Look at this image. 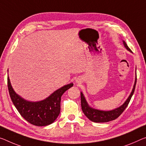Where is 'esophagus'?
<instances>
[{
	"mask_svg": "<svg viewBox=\"0 0 146 146\" xmlns=\"http://www.w3.org/2000/svg\"><path fill=\"white\" fill-rule=\"evenodd\" d=\"M76 82H78V80H76Z\"/></svg>",
	"mask_w": 146,
	"mask_h": 146,
	"instance_id": "esophagus-1",
	"label": "esophagus"
}]
</instances>
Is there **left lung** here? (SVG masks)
I'll use <instances>...</instances> for the list:
<instances>
[{"mask_svg":"<svg viewBox=\"0 0 146 146\" xmlns=\"http://www.w3.org/2000/svg\"><path fill=\"white\" fill-rule=\"evenodd\" d=\"M123 45L126 48L128 51L132 53V51L130 50V48L128 47L125 41H123ZM136 84V77H135V82H134V84L133 86V89L132 90L131 94L129 96L126 100L121 106L117 108L112 110L110 111H104V110H100L95 109L91 107L87 103V100L85 98V96L83 94L82 92H81V106H82V111L85 114V115L91 120V121L95 122V123H106L110 121H113L115 119H117L121 114L123 113V111L125 110L127 106L129 104L130 100L131 99L132 96H133L134 89H135Z\"/></svg>","mask_w":146,"mask_h":146,"instance_id":"left-lung-1","label":"left lung"}]
</instances>
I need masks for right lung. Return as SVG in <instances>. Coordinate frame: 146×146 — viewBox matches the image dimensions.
Masks as SVG:
<instances>
[{
	"mask_svg": "<svg viewBox=\"0 0 146 146\" xmlns=\"http://www.w3.org/2000/svg\"><path fill=\"white\" fill-rule=\"evenodd\" d=\"M73 85L70 83L60 87L40 101L31 102L24 99L15 93L8 77V91L13 104L25 119L38 127L46 126L55 121L60 113L61 96Z\"/></svg>",
	"mask_w": 146,
	"mask_h": 146,
	"instance_id": "add662e5",
	"label": "right lung"
}]
</instances>
